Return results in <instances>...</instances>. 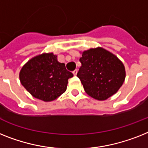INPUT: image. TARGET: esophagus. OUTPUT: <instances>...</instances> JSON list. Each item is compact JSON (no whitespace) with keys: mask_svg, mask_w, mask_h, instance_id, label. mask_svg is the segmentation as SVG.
Here are the masks:
<instances>
[{"mask_svg":"<svg viewBox=\"0 0 148 148\" xmlns=\"http://www.w3.org/2000/svg\"><path fill=\"white\" fill-rule=\"evenodd\" d=\"M73 75H76L77 73H78V69H75V70L73 72Z\"/></svg>","mask_w":148,"mask_h":148,"instance_id":"1","label":"esophagus"}]
</instances>
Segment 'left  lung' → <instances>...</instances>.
I'll list each match as a JSON object with an SVG mask.
<instances>
[{
    "label": "left lung",
    "instance_id": "left-lung-1",
    "mask_svg": "<svg viewBox=\"0 0 148 148\" xmlns=\"http://www.w3.org/2000/svg\"><path fill=\"white\" fill-rule=\"evenodd\" d=\"M82 66L77 73L85 92L97 101L116 93L125 79V66L118 57L103 47L82 53Z\"/></svg>",
    "mask_w": 148,
    "mask_h": 148
}]
</instances>
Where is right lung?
<instances>
[{"label": "right lung", "mask_w": 148, "mask_h": 148, "mask_svg": "<svg viewBox=\"0 0 148 148\" xmlns=\"http://www.w3.org/2000/svg\"><path fill=\"white\" fill-rule=\"evenodd\" d=\"M73 74L53 53H43L29 60L19 72L23 87L35 98L45 102L54 101L66 90Z\"/></svg>", "instance_id": "obj_1"}]
</instances>
